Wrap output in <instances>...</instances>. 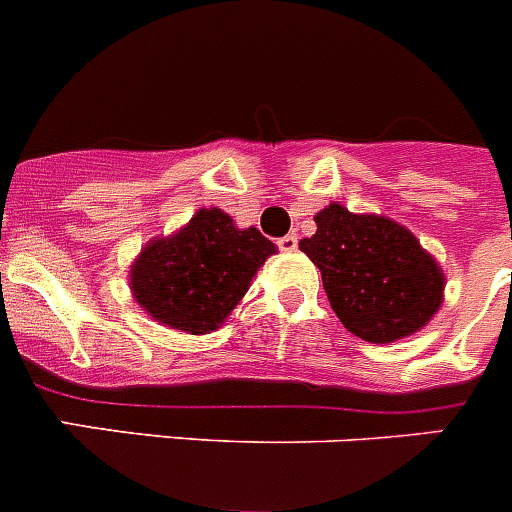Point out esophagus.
I'll list each match as a JSON object with an SVG mask.
<instances>
[{
	"mask_svg": "<svg viewBox=\"0 0 512 512\" xmlns=\"http://www.w3.org/2000/svg\"><path fill=\"white\" fill-rule=\"evenodd\" d=\"M278 245L283 252H295L298 250V237L295 234H285L283 240H278Z\"/></svg>",
	"mask_w": 512,
	"mask_h": 512,
	"instance_id": "34e87169",
	"label": "esophagus"
}]
</instances>
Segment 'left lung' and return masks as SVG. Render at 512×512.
I'll return each mask as SVG.
<instances>
[{"instance_id": "obj_1", "label": "left lung", "mask_w": 512, "mask_h": 512, "mask_svg": "<svg viewBox=\"0 0 512 512\" xmlns=\"http://www.w3.org/2000/svg\"><path fill=\"white\" fill-rule=\"evenodd\" d=\"M300 250L321 270L338 321L369 343L414 336L444 303V272L404 224L331 202Z\"/></svg>"}]
</instances>
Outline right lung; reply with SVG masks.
<instances>
[{
	"label": "right lung",
	"instance_id": "right-lung-1",
	"mask_svg": "<svg viewBox=\"0 0 512 512\" xmlns=\"http://www.w3.org/2000/svg\"><path fill=\"white\" fill-rule=\"evenodd\" d=\"M275 252L260 229H240L219 207H202L174 234L141 247L128 288L156 323L204 336L227 321Z\"/></svg>",
	"mask_w": 512,
	"mask_h": 512
}]
</instances>
